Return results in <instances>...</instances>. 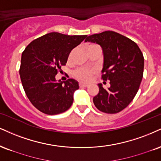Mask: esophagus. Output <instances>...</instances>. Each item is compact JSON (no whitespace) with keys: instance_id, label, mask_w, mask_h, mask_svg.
<instances>
[{"instance_id":"obj_1","label":"esophagus","mask_w":161,"mask_h":161,"mask_svg":"<svg viewBox=\"0 0 161 161\" xmlns=\"http://www.w3.org/2000/svg\"><path fill=\"white\" fill-rule=\"evenodd\" d=\"M88 85L86 84V83H82V82H80L79 83V87H87Z\"/></svg>"}]
</instances>
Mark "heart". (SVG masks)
<instances>
[{"mask_svg": "<svg viewBox=\"0 0 161 161\" xmlns=\"http://www.w3.org/2000/svg\"><path fill=\"white\" fill-rule=\"evenodd\" d=\"M71 54L69 55V59H70ZM94 70L89 68H78L75 70L74 75L79 80L82 82H88L92 76Z\"/></svg>", "mask_w": 161, "mask_h": 161, "instance_id": "b5f03b06", "label": "heart"}]
</instances>
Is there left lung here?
<instances>
[{
    "instance_id": "8db88e82",
    "label": "left lung",
    "mask_w": 161,
    "mask_h": 161,
    "mask_svg": "<svg viewBox=\"0 0 161 161\" xmlns=\"http://www.w3.org/2000/svg\"><path fill=\"white\" fill-rule=\"evenodd\" d=\"M85 41L101 46L102 79L110 81L107 90L98 84L99 93L93 98L94 105L105 113L121 112L133 100L142 82L144 70L142 52L130 39L111 31L88 36Z\"/></svg>"
}]
</instances>
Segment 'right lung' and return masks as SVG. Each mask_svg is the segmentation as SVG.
<instances>
[{
	"label": "right lung",
	"instance_id": "right-lung-1",
	"mask_svg": "<svg viewBox=\"0 0 161 161\" xmlns=\"http://www.w3.org/2000/svg\"><path fill=\"white\" fill-rule=\"evenodd\" d=\"M87 35H66L52 32L33 40L22 52L19 69L25 94L38 110L47 115L67 111L73 102L79 83L73 79L65 82L55 75L65 65L73 49Z\"/></svg>",
	"mask_w": 161,
	"mask_h": 161
}]
</instances>
